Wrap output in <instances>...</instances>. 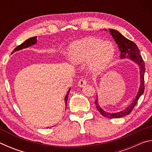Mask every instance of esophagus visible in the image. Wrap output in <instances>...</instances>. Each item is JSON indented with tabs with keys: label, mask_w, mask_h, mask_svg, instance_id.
Listing matches in <instances>:
<instances>
[{
	"label": "esophagus",
	"mask_w": 152,
	"mask_h": 152,
	"mask_svg": "<svg viewBox=\"0 0 152 152\" xmlns=\"http://www.w3.org/2000/svg\"><path fill=\"white\" fill-rule=\"evenodd\" d=\"M86 84H87V80H86L84 79V78H82V79H80L79 80L78 83V85L80 87H83L84 86H85Z\"/></svg>",
	"instance_id": "34e87169"
}]
</instances>
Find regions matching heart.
I'll return each mask as SVG.
<instances>
[{
  "instance_id": "heart-1",
  "label": "heart",
  "mask_w": 152,
  "mask_h": 152,
  "mask_svg": "<svg viewBox=\"0 0 152 152\" xmlns=\"http://www.w3.org/2000/svg\"><path fill=\"white\" fill-rule=\"evenodd\" d=\"M114 46L110 42H102L94 37L76 41L70 45L68 60L74 65L89 62L91 70L96 72L103 70L113 58Z\"/></svg>"
}]
</instances>
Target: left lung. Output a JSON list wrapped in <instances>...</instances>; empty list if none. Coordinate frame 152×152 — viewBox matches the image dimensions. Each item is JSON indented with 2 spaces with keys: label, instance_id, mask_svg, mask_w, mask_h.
<instances>
[{
  "label": "left lung",
  "instance_id": "1",
  "mask_svg": "<svg viewBox=\"0 0 152 152\" xmlns=\"http://www.w3.org/2000/svg\"><path fill=\"white\" fill-rule=\"evenodd\" d=\"M107 31L106 29H104ZM109 31L110 35H112L113 39H115V42L119 46V49L121 51L120 55V59H124V58H129L131 60L134 61L136 64H137L140 66V86L139 88V91L137 92V96H136L135 99L133 100L132 103H131L129 106L126 107L124 110H121V111L115 113H110L108 112H105L104 110L101 109V107L99 106V102H98V97H96V101H95L94 103L96 105V109L100 112V113L103 117H107V118H111V119H115V118H120L126 116L129 114V113L132 111L133 108L135 107V104H137L139 99L140 96L143 94L144 90H145V87H144V74H145V64L142 59V57L140 54V50L137 48V45L135 44L134 42L124 37L123 35L117 31L112 29H109Z\"/></svg>",
  "mask_w": 152,
  "mask_h": 152
}]
</instances>
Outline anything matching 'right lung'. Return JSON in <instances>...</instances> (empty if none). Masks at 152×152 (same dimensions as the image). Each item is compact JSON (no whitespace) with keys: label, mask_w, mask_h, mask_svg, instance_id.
<instances>
[{"label":"right lung","mask_w":152,"mask_h":152,"mask_svg":"<svg viewBox=\"0 0 152 152\" xmlns=\"http://www.w3.org/2000/svg\"><path fill=\"white\" fill-rule=\"evenodd\" d=\"M37 43V37H31L29 38V39H27L25 42H24L23 43H21V44L18 45L17 48H15V50L12 51V53L15 52V51H19V50H23V49H25V48H27L28 47H30V46H31L35 44V43ZM70 88L69 89V91H68V92H67V94L65 96V99H64V100H65V104H66V107L67 106V101H68V94H69V92H70Z\"/></svg>","instance_id":"add662e5"}]
</instances>
